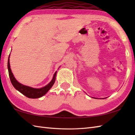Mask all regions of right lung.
<instances>
[{
  "label": "right lung",
  "mask_w": 135,
  "mask_h": 135,
  "mask_svg": "<svg viewBox=\"0 0 135 135\" xmlns=\"http://www.w3.org/2000/svg\"><path fill=\"white\" fill-rule=\"evenodd\" d=\"M10 55L8 59V62H7V68L8 71V74H9V77L10 79V81L11 84L13 85V86L16 89L18 90L20 93H21L22 94H24V96L28 97V98L31 99H36L41 97L43 96H44L45 94L46 93L47 91L50 90V89L52 87V86L55 82L56 80V75L57 71L54 73L53 75V78L52 80L50 81L49 84H47L46 86L43 87L40 89H36L33 88L30 86H27L20 84L18 81H17L16 78H14L13 74L11 72L10 65Z\"/></svg>",
  "instance_id": "right-lung-1"
}]
</instances>
